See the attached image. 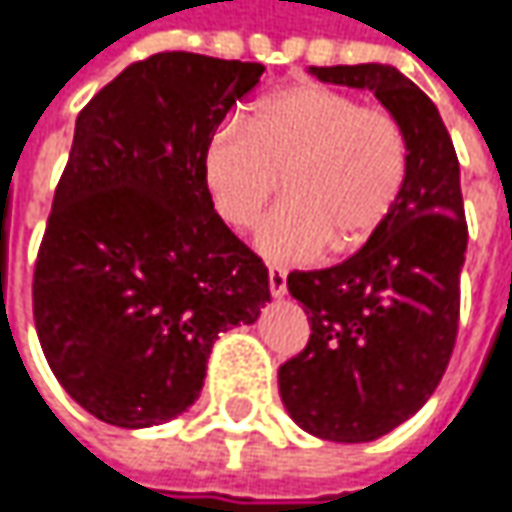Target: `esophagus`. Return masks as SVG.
Masks as SVG:
<instances>
[{"mask_svg": "<svg viewBox=\"0 0 512 512\" xmlns=\"http://www.w3.org/2000/svg\"><path fill=\"white\" fill-rule=\"evenodd\" d=\"M268 282H270V294L276 296V299H282V296L288 294V273H285L282 268H270Z\"/></svg>", "mask_w": 512, "mask_h": 512, "instance_id": "1", "label": "esophagus"}]
</instances>
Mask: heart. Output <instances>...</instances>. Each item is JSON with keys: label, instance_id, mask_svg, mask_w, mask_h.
<instances>
[{"label": "heart", "instance_id": "heart-1", "mask_svg": "<svg viewBox=\"0 0 512 512\" xmlns=\"http://www.w3.org/2000/svg\"><path fill=\"white\" fill-rule=\"evenodd\" d=\"M285 178L288 201L256 233L276 265L351 250L392 213L406 178V138L395 117L351 94L302 83L268 94L250 123H221L204 149V184L224 224L253 227Z\"/></svg>", "mask_w": 512, "mask_h": 512}]
</instances>
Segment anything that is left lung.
Listing matches in <instances>:
<instances>
[{"mask_svg":"<svg viewBox=\"0 0 512 512\" xmlns=\"http://www.w3.org/2000/svg\"><path fill=\"white\" fill-rule=\"evenodd\" d=\"M322 83L371 91L406 138L392 213L334 268L294 270L311 340L279 366L296 426L366 444L409 421L438 389L458 334L467 218L461 167L435 103L395 65H311Z\"/></svg>","mask_w":512,"mask_h":512,"instance_id":"8db88e82","label":"left lung"}]
</instances>
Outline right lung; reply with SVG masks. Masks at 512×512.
<instances>
[{"label": "right lung", "instance_id": "1", "mask_svg": "<svg viewBox=\"0 0 512 512\" xmlns=\"http://www.w3.org/2000/svg\"><path fill=\"white\" fill-rule=\"evenodd\" d=\"M262 71L164 51L77 115L34 268V322L60 386L103 423L143 429L187 412L218 334L270 302L268 268L204 184L207 143Z\"/></svg>", "mask_w": 512, "mask_h": 512}]
</instances>
